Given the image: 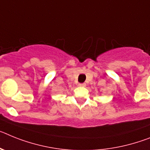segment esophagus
<instances>
[{
    "label": "esophagus",
    "instance_id": "obj_1",
    "mask_svg": "<svg viewBox=\"0 0 150 150\" xmlns=\"http://www.w3.org/2000/svg\"><path fill=\"white\" fill-rule=\"evenodd\" d=\"M79 85L80 86V87H85L86 84H85V83H82V84H79Z\"/></svg>",
    "mask_w": 150,
    "mask_h": 150
}]
</instances>
